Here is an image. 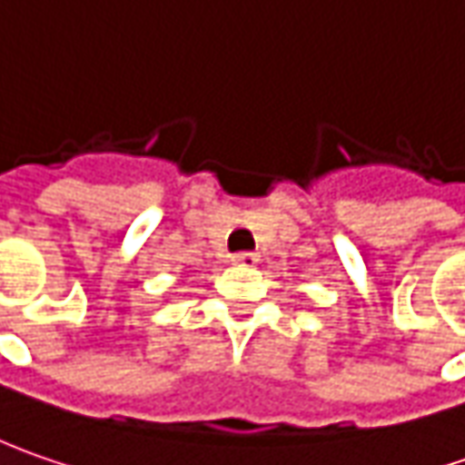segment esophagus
Returning <instances> with one entry per match:
<instances>
[{
	"mask_svg": "<svg viewBox=\"0 0 465 465\" xmlns=\"http://www.w3.org/2000/svg\"><path fill=\"white\" fill-rule=\"evenodd\" d=\"M233 262L242 264V267H254L260 262V254L257 252H239V254H233Z\"/></svg>",
	"mask_w": 465,
	"mask_h": 465,
	"instance_id": "1",
	"label": "esophagus"
}]
</instances>
